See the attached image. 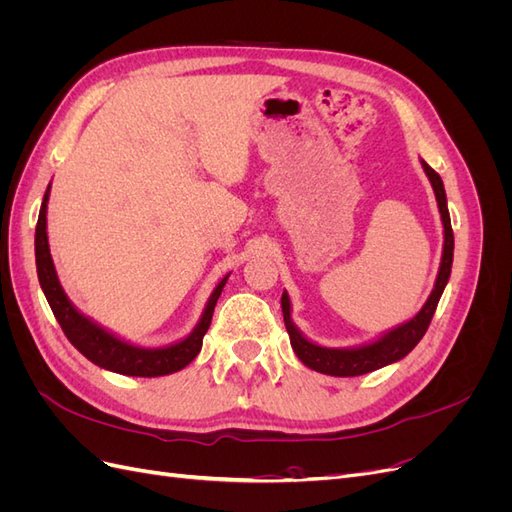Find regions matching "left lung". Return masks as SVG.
I'll list each match as a JSON object with an SVG mask.
<instances>
[{
	"mask_svg": "<svg viewBox=\"0 0 512 512\" xmlns=\"http://www.w3.org/2000/svg\"><path fill=\"white\" fill-rule=\"evenodd\" d=\"M421 166L425 170V175L429 177L433 194H436L440 218H442V226H444L442 260H440L438 277H436V284H433L429 299L425 301L421 312H418L414 318H410L408 322L397 324V327L382 333L376 339H371V342H367V344L352 346V348H327V346L314 344L312 339H307L297 329V324L292 322V316H290V312H292L290 297L284 290L282 314H284V322H286V331L290 335V346H292L294 354L299 356V361L303 365H307L309 369L320 371V374H327V376H339V378L363 376V374H369V371H376L380 367L401 361L423 339L429 322L433 318V312H436L442 292L448 284V277H451L455 237H453V228H451V215H448V207H446L444 183L436 170H433L425 160H421Z\"/></svg>",
	"mask_w": 512,
	"mask_h": 512,
	"instance_id": "1",
	"label": "left lung"
}]
</instances>
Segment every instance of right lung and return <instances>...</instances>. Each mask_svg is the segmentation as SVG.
<instances>
[{"label": "right lung", "instance_id": "right-lung-1", "mask_svg": "<svg viewBox=\"0 0 512 512\" xmlns=\"http://www.w3.org/2000/svg\"><path fill=\"white\" fill-rule=\"evenodd\" d=\"M49 194H51V185L44 192L38 224H36V269H38V280H40L44 297L49 301L59 327L70 339V344L94 365L123 376L156 378V376L175 374V371L190 365L196 359L200 348H203V337L211 324L215 303H218L222 288L228 282V275H224L218 282V286L213 288L211 297L203 309V316H200V320L196 322V327L188 337H183L179 342L162 346V348L134 346L126 342V339L117 337L115 333L106 331L89 316L81 314L79 309L74 307V303L68 299L64 288H61L53 258H51V250H49V235H46V205H49Z\"/></svg>", "mask_w": 512, "mask_h": 512}]
</instances>
